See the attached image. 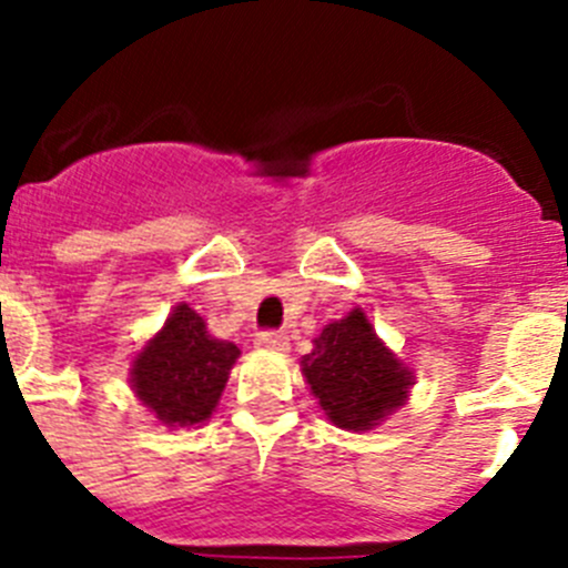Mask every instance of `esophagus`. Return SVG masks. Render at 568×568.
Wrapping results in <instances>:
<instances>
[{
	"mask_svg": "<svg viewBox=\"0 0 568 568\" xmlns=\"http://www.w3.org/2000/svg\"><path fill=\"white\" fill-rule=\"evenodd\" d=\"M255 344L264 346V349H287L290 338L287 333H281V329H261V333L255 335Z\"/></svg>",
	"mask_w": 568,
	"mask_h": 568,
	"instance_id": "34e87169",
	"label": "esophagus"
}]
</instances>
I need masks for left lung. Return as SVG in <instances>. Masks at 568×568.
Returning <instances> with one entry per match:
<instances>
[{
  "label": "left lung",
  "mask_w": 568,
  "mask_h": 568,
  "mask_svg": "<svg viewBox=\"0 0 568 568\" xmlns=\"http://www.w3.org/2000/svg\"><path fill=\"white\" fill-rule=\"evenodd\" d=\"M310 389L341 429H369L404 404L413 375L375 338L361 310L327 324L301 361Z\"/></svg>",
  "instance_id": "left-lung-1"
}]
</instances>
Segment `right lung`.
I'll use <instances>...</instances> for the list:
<instances>
[{
  "instance_id": "add662e5",
  "label": "right lung",
  "mask_w": 568,
  "mask_h": 568,
  "mask_svg": "<svg viewBox=\"0 0 568 568\" xmlns=\"http://www.w3.org/2000/svg\"><path fill=\"white\" fill-rule=\"evenodd\" d=\"M239 346L207 333L187 304H179L164 329L133 361V389L168 426H193L213 415Z\"/></svg>"
}]
</instances>
